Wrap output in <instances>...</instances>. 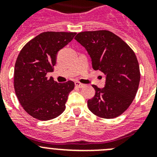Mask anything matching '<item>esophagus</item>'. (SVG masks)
I'll use <instances>...</instances> for the list:
<instances>
[{
  "label": "esophagus",
  "mask_w": 157,
  "mask_h": 157,
  "mask_svg": "<svg viewBox=\"0 0 157 157\" xmlns=\"http://www.w3.org/2000/svg\"><path fill=\"white\" fill-rule=\"evenodd\" d=\"M75 84L76 86L78 87V88H82V87H84V84L79 82H75Z\"/></svg>",
  "instance_id": "1"
}]
</instances>
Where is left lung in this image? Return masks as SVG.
Instances as JSON below:
<instances>
[{"label":"left lung","mask_w":157,"mask_h":157,"mask_svg":"<svg viewBox=\"0 0 157 157\" xmlns=\"http://www.w3.org/2000/svg\"><path fill=\"white\" fill-rule=\"evenodd\" d=\"M75 39L86 49L93 68L106 76L104 88L92 86L96 93L87 101L89 109L104 119L120 116L132 103L139 86V64L135 53L109 30L80 32Z\"/></svg>","instance_id":"obj_1"}]
</instances>
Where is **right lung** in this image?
<instances>
[{"label": "right lung", "instance_id": "obj_1", "mask_svg": "<svg viewBox=\"0 0 157 157\" xmlns=\"http://www.w3.org/2000/svg\"><path fill=\"white\" fill-rule=\"evenodd\" d=\"M75 32H43L23 46L16 59L14 89L19 103L32 117L49 120L65 110L74 82L58 83L52 77L56 55L74 38Z\"/></svg>", "mask_w": 157, "mask_h": 157}]
</instances>
